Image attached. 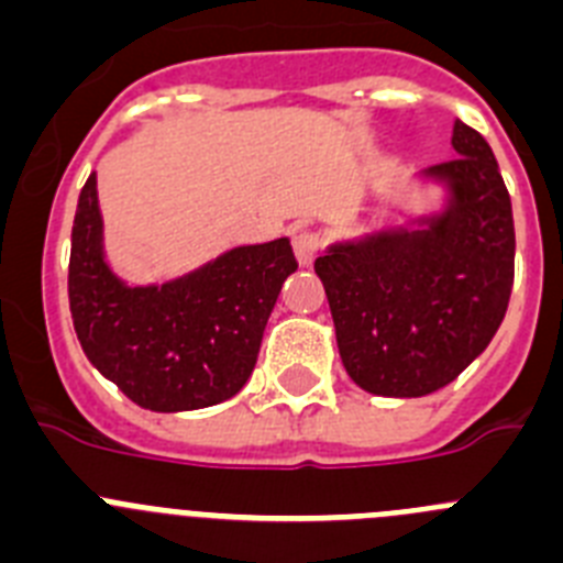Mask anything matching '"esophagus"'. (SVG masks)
Masks as SVG:
<instances>
[{
    "mask_svg": "<svg viewBox=\"0 0 563 563\" xmlns=\"http://www.w3.org/2000/svg\"><path fill=\"white\" fill-rule=\"evenodd\" d=\"M291 246H294V255H297V263H300V266H311L319 246H322V238H319L313 230H300V232H294Z\"/></svg>",
    "mask_w": 563,
    "mask_h": 563,
    "instance_id": "obj_1",
    "label": "esophagus"
}]
</instances>
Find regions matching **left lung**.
Masks as SVG:
<instances>
[{"instance_id":"8db88e82","label":"left lung","mask_w":563,"mask_h":563,"mask_svg":"<svg viewBox=\"0 0 563 563\" xmlns=\"http://www.w3.org/2000/svg\"><path fill=\"white\" fill-rule=\"evenodd\" d=\"M449 162L418 179L440 207L333 241L313 261L347 376L384 398L445 387L488 347L514 286V210L485 136L457 120Z\"/></svg>"}]
</instances>
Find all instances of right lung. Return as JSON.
<instances>
[{"instance_id": "1", "label": "right lung", "mask_w": 563, "mask_h": 563, "mask_svg": "<svg viewBox=\"0 0 563 563\" xmlns=\"http://www.w3.org/2000/svg\"><path fill=\"white\" fill-rule=\"evenodd\" d=\"M98 174L78 196L69 255V311L86 358L151 412L221 404L250 382L291 241L244 244L165 283H129L103 244Z\"/></svg>"}]
</instances>
